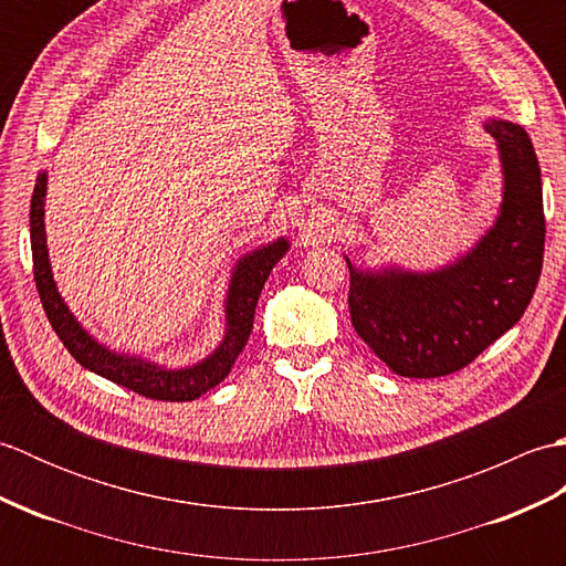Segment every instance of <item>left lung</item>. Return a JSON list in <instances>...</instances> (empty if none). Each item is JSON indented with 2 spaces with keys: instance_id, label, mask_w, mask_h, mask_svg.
<instances>
[{
  "instance_id": "1",
  "label": "left lung",
  "mask_w": 566,
  "mask_h": 566,
  "mask_svg": "<svg viewBox=\"0 0 566 566\" xmlns=\"http://www.w3.org/2000/svg\"><path fill=\"white\" fill-rule=\"evenodd\" d=\"M496 138L503 199L496 223L454 262L432 272L350 270L353 326L401 377L430 379L467 367L511 331L535 294L545 252L543 179L531 136L501 118Z\"/></svg>"
}]
</instances>
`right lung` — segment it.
<instances>
[{
	"instance_id": "obj_1",
	"label": "right lung",
	"mask_w": 566,
	"mask_h": 566,
	"mask_svg": "<svg viewBox=\"0 0 566 566\" xmlns=\"http://www.w3.org/2000/svg\"><path fill=\"white\" fill-rule=\"evenodd\" d=\"M45 185L48 175L41 172L35 177L31 197L33 280L45 316L51 321L57 338L67 347V353L75 357L84 369H90L94 375H99L114 384H122V387L155 401H195L201 394L213 389L216 384H221L228 377V371H231L238 355L243 353L252 331V318H255V306L262 286L268 282L274 264L282 260L286 250H290V240L276 238L274 243L252 250L245 258L238 260L226 296V335L221 345L216 347L209 357H203L197 365L179 369L160 367L155 363H148V359L114 353L99 340H94L92 335L82 328V323L72 316V311L63 302V296L57 294L45 245Z\"/></svg>"
}]
</instances>
